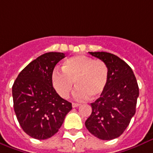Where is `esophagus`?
<instances>
[{
	"label": "esophagus",
	"instance_id": "1",
	"mask_svg": "<svg viewBox=\"0 0 153 153\" xmlns=\"http://www.w3.org/2000/svg\"><path fill=\"white\" fill-rule=\"evenodd\" d=\"M80 104H78V103H73L72 104V106L73 108H76V107H78V106H80Z\"/></svg>",
	"mask_w": 153,
	"mask_h": 153
}]
</instances>
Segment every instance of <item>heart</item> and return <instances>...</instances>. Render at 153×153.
Instances as JSON below:
<instances>
[{"label":"heart","mask_w":153,"mask_h":153,"mask_svg":"<svg viewBox=\"0 0 153 153\" xmlns=\"http://www.w3.org/2000/svg\"><path fill=\"white\" fill-rule=\"evenodd\" d=\"M62 71H53L51 82L58 95L64 99L70 95L74 84L76 100L98 97L107 86L108 68L102 60L87 56H74L64 61Z\"/></svg>","instance_id":"heart-1"}]
</instances>
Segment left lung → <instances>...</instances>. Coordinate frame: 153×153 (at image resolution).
<instances>
[{
    "instance_id": "left-lung-1",
    "label": "left lung",
    "mask_w": 153,
    "mask_h": 153,
    "mask_svg": "<svg viewBox=\"0 0 153 153\" xmlns=\"http://www.w3.org/2000/svg\"><path fill=\"white\" fill-rule=\"evenodd\" d=\"M108 68L105 91L91 103L92 113L85 121L87 129L104 140L119 137L136 112L139 87L132 68L117 56L106 52H89Z\"/></svg>"
}]
</instances>
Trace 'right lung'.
<instances>
[{"instance_id":"add662e5","label":"right lung","mask_w":153,"mask_h":153,"mask_svg":"<svg viewBox=\"0 0 153 153\" xmlns=\"http://www.w3.org/2000/svg\"><path fill=\"white\" fill-rule=\"evenodd\" d=\"M63 53H45L28 64L13 85L14 111L24 132L36 140L50 138L58 132L72 104L53 87L51 75Z\"/></svg>"}]
</instances>
